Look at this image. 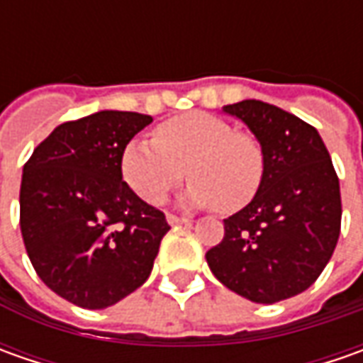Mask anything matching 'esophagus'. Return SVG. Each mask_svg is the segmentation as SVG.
<instances>
[{
    "instance_id": "esophagus-1",
    "label": "esophagus",
    "mask_w": 363,
    "mask_h": 363,
    "mask_svg": "<svg viewBox=\"0 0 363 363\" xmlns=\"http://www.w3.org/2000/svg\"><path fill=\"white\" fill-rule=\"evenodd\" d=\"M191 220L188 218H179L174 216V214H167V224H172V226H179V224H189Z\"/></svg>"
}]
</instances>
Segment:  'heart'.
<instances>
[{
    "label": "heart",
    "mask_w": 363,
    "mask_h": 363,
    "mask_svg": "<svg viewBox=\"0 0 363 363\" xmlns=\"http://www.w3.org/2000/svg\"><path fill=\"white\" fill-rule=\"evenodd\" d=\"M267 172L264 149L255 135L234 131L228 121L191 111L160 123L153 139L137 137L121 153V174L147 203L191 179L184 203L238 212L255 200Z\"/></svg>",
    "instance_id": "obj_1"
}]
</instances>
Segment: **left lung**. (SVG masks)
<instances>
[{"label": "left lung", "instance_id": "left-lung-1", "mask_svg": "<svg viewBox=\"0 0 363 363\" xmlns=\"http://www.w3.org/2000/svg\"><path fill=\"white\" fill-rule=\"evenodd\" d=\"M260 141L267 172L255 200L224 220L222 242L206 252L230 291L272 305L313 285L342 228L340 179L315 127L279 106L240 101L222 106Z\"/></svg>", "mask_w": 363, "mask_h": 363}]
</instances>
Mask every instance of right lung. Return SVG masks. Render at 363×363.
<instances>
[{
    "instance_id": "obj_1",
    "label": "right lung",
    "mask_w": 363,
    "mask_h": 363,
    "mask_svg": "<svg viewBox=\"0 0 363 363\" xmlns=\"http://www.w3.org/2000/svg\"><path fill=\"white\" fill-rule=\"evenodd\" d=\"M149 115L99 111L58 125L23 165L20 228L38 277L62 299L106 309L145 283L169 226L121 174Z\"/></svg>"
}]
</instances>
